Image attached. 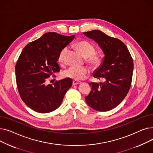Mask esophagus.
<instances>
[{
  "label": "esophagus",
  "mask_w": 153,
  "mask_h": 153,
  "mask_svg": "<svg viewBox=\"0 0 153 153\" xmlns=\"http://www.w3.org/2000/svg\"><path fill=\"white\" fill-rule=\"evenodd\" d=\"M81 82L78 81H76V80H74V81H72V85H76L79 84H81Z\"/></svg>",
  "instance_id": "1"
}]
</instances>
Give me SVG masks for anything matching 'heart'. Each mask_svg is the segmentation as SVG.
<instances>
[{
	"mask_svg": "<svg viewBox=\"0 0 153 153\" xmlns=\"http://www.w3.org/2000/svg\"><path fill=\"white\" fill-rule=\"evenodd\" d=\"M74 47L86 59L87 62L93 69L99 68L103 62V57L101 54L94 53V46L85 40L76 42ZM68 51V48L65 47L60 51L58 56V61L63 63L65 56ZM89 73V69L86 66L76 67L71 66L63 72V76L66 77L71 78L76 81H81Z\"/></svg>",
	"mask_w": 153,
	"mask_h": 153,
	"instance_id": "1",
	"label": "heart"
}]
</instances>
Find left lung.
<instances>
[{
	"label": "left lung",
	"instance_id": "1",
	"mask_svg": "<svg viewBox=\"0 0 153 153\" xmlns=\"http://www.w3.org/2000/svg\"><path fill=\"white\" fill-rule=\"evenodd\" d=\"M83 34L97 43L104 54L102 64L93 74L95 78L103 77L104 82L89 83L91 91L85 97V101L95 110H110L122 102L130 90L133 71L132 58L122 41L100 30Z\"/></svg>",
	"mask_w": 153,
	"mask_h": 153
}]
</instances>
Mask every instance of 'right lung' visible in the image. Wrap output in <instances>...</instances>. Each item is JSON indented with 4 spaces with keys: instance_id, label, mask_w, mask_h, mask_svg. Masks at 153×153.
Instances as JSON below:
<instances>
[{
    "instance_id": "add662e5",
    "label": "right lung",
    "mask_w": 153,
    "mask_h": 153,
    "mask_svg": "<svg viewBox=\"0 0 153 153\" xmlns=\"http://www.w3.org/2000/svg\"><path fill=\"white\" fill-rule=\"evenodd\" d=\"M74 37L48 32L23 48L15 66L16 81L21 99L34 111L46 114L57 109L72 86L70 78L53 84L46 81L60 71L59 53Z\"/></svg>"
}]
</instances>
